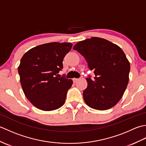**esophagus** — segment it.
Instances as JSON below:
<instances>
[{"label":"esophagus","mask_w":146,"mask_h":146,"mask_svg":"<svg viewBox=\"0 0 146 146\" xmlns=\"http://www.w3.org/2000/svg\"><path fill=\"white\" fill-rule=\"evenodd\" d=\"M78 78H73V81L74 83L76 82L77 81H78Z\"/></svg>","instance_id":"1"}]
</instances>
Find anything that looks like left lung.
I'll return each instance as SVG.
<instances>
[{"mask_svg":"<svg viewBox=\"0 0 146 146\" xmlns=\"http://www.w3.org/2000/svg\"><path fill=\"white\" fill-rule=\"evenodd\" d=\"M84 56L95 77L86 78L83 92L88 107L105 110L115 106L122 97L129 82L130 63L119 46L103 38L93 37L74 46Z\"/></svg>","mask_w":146,"mask_h":146,"instance_id":"obj_1","label":"left lung"}]
</instances>
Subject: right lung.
<instances>
[{
    "instance_id": "add662e5",
    "label": "right lung",
    "mask_w": 146,
    "mask_h": 146,
    "mask_svg": "<svg viewBox=\"0 0 146 146\" xmlns=\"http://www.w3.org/2000/svg\"><path fill=\"white\" fill-rule=\"evenodd\" d=\"M71 48L70 42H50L31 49L18 67L22 88L34 106L44 111L63 106L72 80L60 76L63 61Z\"/></svg>"
}]
</instances>
